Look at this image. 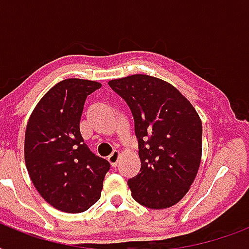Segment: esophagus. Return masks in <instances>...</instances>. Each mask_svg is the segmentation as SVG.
Here are the masks:
<instances>
[{"label":"esophagus","mask_w":249,"mask_h":249,"mask_svg":"<svg viewBox=\"0 0 249 249\" xmlns=\"http://www.w3.org/2000/svg\"><path fill=\"white\" fill-rule=\"evenodd\" d=\"M119 158H120V152L117 151V150H115V151H112V154H111V155H108L107 160H108L111 165L116 166L117 161H119Z\"/></svg>","instance_id":"1"}]
</instances>
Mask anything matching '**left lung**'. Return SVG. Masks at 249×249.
<instances>
[{"label":"left lung","instance_id":"obj_1","mask_svg":"<svg viewBox=\"0 0 249 249\" xmlns=\"http://www.w3.org/2000/svg\"><path fill=\"white\" fill-rule=\"evenodd\" d=\"M134 117L141 169L132 196L151 209L169 208L189 191L201 160V120L173 85L148 75L108 81Z\"/></svg>","mask_w":249,"mask_h":249}]
</instances>
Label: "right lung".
<instances>
[{
	"instance_id": "right-lung-1",
	"label": "right lung",
	"mask_w": 249,
	"mask_h": 249,
	"mask_svg": "<svg viewBox=\"0 0 249 249\" xmlns=\"http://www.w3.org/2000/svg\"><path fill=\"white\" fill-rule=\"evenodd\" d=\"M97 81L67 79L53 86L33 109L24 141L25 166L40 195L58 211L80 213L101 197L109 169L80 133L88 95Z\"/></svg>"
}]
</instances>
